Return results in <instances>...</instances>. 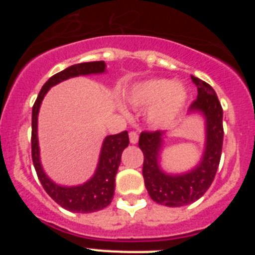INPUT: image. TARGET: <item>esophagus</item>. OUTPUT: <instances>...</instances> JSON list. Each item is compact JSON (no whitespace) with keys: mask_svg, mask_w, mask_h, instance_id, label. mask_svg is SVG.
<instances>
[{"mask_svg":"<svg viewBox=\"0 0 255 255\" xmlns=\"http://www.w3.org/2000/svg\"><path fill=\"white\" fill-rule=\"evenodd\" d=\"M129 138H130V143L131 144H136L138 143V139H139V135L136 131H130L129 132Z\"/></svg>","mask_w":255,"mask_h":255,"instance_id":"obj_1","label":"esophagus"}]
</instances>
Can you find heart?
<instances>
[{"label": "heart", "mask_w": 255, "mask_h": 255, "mask_svg": "<svg viewBox=\"0 0 255 255\" xmlns=\"http://www.w3.org/2000/svg\"><path fill=\"white\" fill-rule=\"evenodd\" d=\"M129 102L136 107H150L148 119L153 125L162 126L172 121L185 102V89L177 83L153 79L135 84L128 94Z\"/></svg>", "instance_id": "b5f03b06"}]
</instances>
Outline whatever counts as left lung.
I'll return each instance as SVG.
<instances>
[{
  "instance_id": "8db88e82",
  "label": "left lung",
  "mask_w": 255,
  "mask_h": 255,
  "mask_svg": "<svg viewBox=\"0 0 255 255\" xmlns=\"http://www.w3.org/2000/svg\"><path fill=\"white\" fill-rule=\"evenodd\" d=\"M198 88L197 100L190 111H200L207 121V143L203 159L197 167L182 175H167L159 168L162 131H141L139 148L144 154V184L155 203L167 207H182L199 199L209 189L217 172L224 143V111L218 97L208 83L191 76Z\"/></svg>"
}]
</instances>
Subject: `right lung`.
Listing matches in <instances>:
<instances>
[{
	"label": "right lung",
	"mask_w": 255,
	"mask_h": 255,
	"mask_svg": "<svg viewBox=\"0 0 255 255\" xmlns=\"http://www.w3.org/2000/svg\"><path fill=\"white\" fill-rule=\"evenodd\" d=\"M105 61H94V62H83V64L73 65L60 73L55 74L42 87L34 106H33V111H31V159H33V164L37 171L38 179L47 194L55 200L56 203L60 204L62 208L67 209V211L78 212V213H91V212L101 211L110 206L112 198H114L115 176H116L119 166H120L121 153L129 145V134L128 131H123L120 134L108 135L105 139L102 150H101L98 167H97L94 176L89 181L83 185L71 186V188L60 186L55 182H52L46 176L43 168L40 166L39 147H38L37 138L38 111H39L42 100L51 87L62 80L74 78V76L105 73Z\"/></svg>",
	"instance_id": "add662e5"
}]
</instances>
